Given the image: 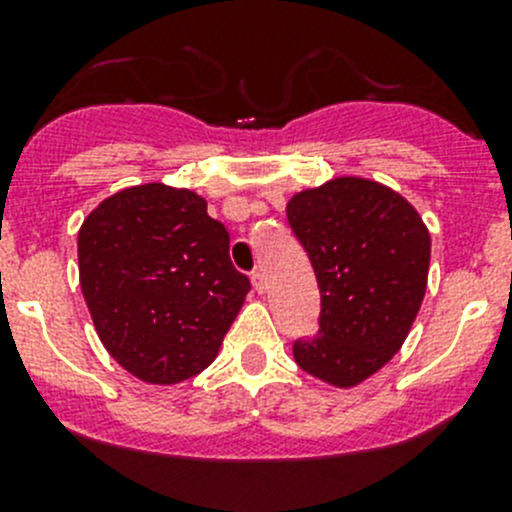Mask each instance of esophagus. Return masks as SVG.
<instances>
[{"instance_id": "34e87169", "label": "esophagus", "mask_w": 512, "mask_h": 512, "mask_svg": "<svg viewBox=\"0 0 512 512\" xmlns=\"http://www.w3.org/2000/svg\"><path fill=\"white\" fill-rule=\"evenodd\" d=\"M252 287H255V292H260V294H265V292H267L265 272H262V270H255V272H252Z\"/></svg>"}]
</instances>
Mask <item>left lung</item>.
Returning <instances> with one entry per match:
<instances>
[{
    "instance_id": "obj_1",
    "label": "left lung",
    "mask_w": 512,
    "mask_h": 512,
    "mask_svg": "<svg viewBox=\"0 0 512 512\" xmlns=\"http://www.w3.org/2000/svg\"><path fill=\"white\" fill-rule=\"evenodd\" d=\"M317 275L319 334L292 347L299 369L352 389L389 364L426 294L431 235L414 205L376 180L334 178L287 203Z\"/></svg>"
}]
</instances>
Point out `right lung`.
Segmentation results:
<instances>
[{"label": "right lung", "mask_w": 512, "mask_h": 512, "mask_svg": "<svg viewBox=\"0 0 512 512\" xmlns=\"http://www.w3.org/2000/svg\"><path fill=\"white\" fill-rule=\"evenodd\" d=\"M79 280L106 352L160 386L213 364L250 292L205 198L165 183L123 188L91 210Z\"/></svg>", "instance_id": "obj_1"}]
</instances>
